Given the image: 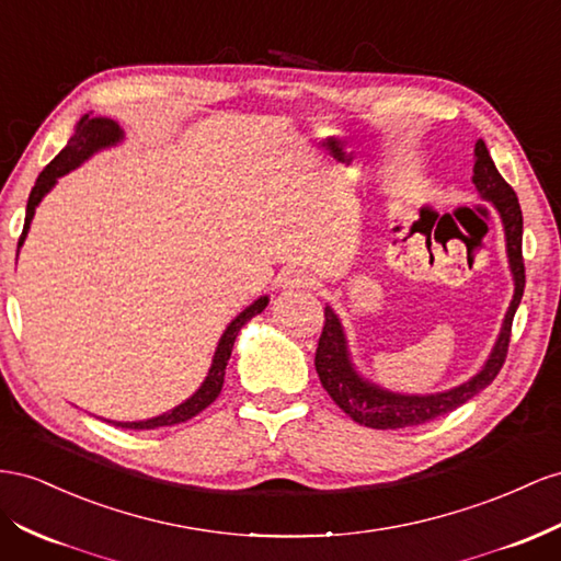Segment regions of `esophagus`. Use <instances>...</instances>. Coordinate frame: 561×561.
Segmentation results:
<instances>
[{
	"instance_id": "1",
	"label": "esophagus",
	"mask_w": 561,
	"mask_h": 561,
	"mask_svg": "<svg viewBox=\"0 0 561 561\" xmlns=\"http://www.w3.org/2000/svg\"><path fill=\"white\" fill-rule=\"evenodd\" d=\"M313 285V276L309 274L307 268H290L285 271V274L280 276V287L283 290H307V287Z\"/></svg>"
}]
</instances>
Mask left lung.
<instances>
[{"mask_svg":"<svg viewBox=\"0 0 561 561\" xmlns=\"http://www.w3.org/2000/svg\"><path fill=\"white\" fill-rule=\"evenodd\" d=\"M474 186L483 201H491L495 205L497 215L503 219L510 268L514 276V297L505 316L501 337H497L486 366H483V370L474 375L469 382L444 393H430V397H403V393H391L360 380L356 370L352 368L350 354H346V340L340 325V318L330 307H325V323L321 340H318L313 360L316 373L321 377V385L330 393V399L335 401L354 422H358V425H366L373 430H403L425 425V422L448 415L450 411H456V408L477 397L481 389H486L495 380V375L501 373L507 358L512 318L517 313L526 285L522 254L524 219L517 193H514V188L501 176V172L495 170V164L489 156V148L481 139L474 146Z\"/></svg>","mask_w":561,"mask_h":561,"instance_id":"1","label":"left lung"}]
</instances>
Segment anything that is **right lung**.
Instances as JSON below:
<instances>
[{
    "mask_svg": "<svg viewBox=\"0 0 561 561\" xmlns=\"http://www.w3.org/2000/svg\"><path fill=\"white\" fill-rule=\"evenodd\" d=\"M119 139H123V129H119V125L113 123V119L89 117V115H84L80 119L78 131H75V136L68 141V146L60 150V153L47 164V168L42 170V174L35 181L33 191H30L27 209H25V224H23V233L19 238V248L23 245V240L27 236L30 221H33V215H35V207L39 205V201L44 198V195L51 191V186L56 184V179L78 168V164H82L89 156L94 153V150L105 148V146H113ZM266 305H268V297H260L243 313L233 318V323L226 328V332H224L221 340H219V346H217V352H215V360H211L209 375L205 377L203 387L195 391L188 401H184L181 405L172 408L170 413L158 415L153 420H144V422H113V425L127 427V430H158V427L179 425V422H186V420L198 415L201 411H205V408L219 397V391L224 387L226 363H229V358H231V350H233V342L238 337L240 328H243L252 316L262 313L266 309Z\"/></svg>",
    "mask_w": 561,
    "mask_h": 561,
    "instance_id": "1",
    "label": "right lung"
}]
</instances>
